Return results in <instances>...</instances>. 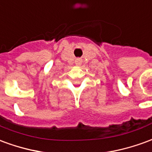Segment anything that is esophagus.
I'll return each instance as SVG.
<instances>
[{
    "instance_id": "esophagus-1",
    "label": "esophagus",
    "mask_w": 152,
    "mask_h": 152,
    "mask_svg": "<svg viewBox=\"0 0 152 152\" xmlns=\"http://www.w3.org/2000/svg\"><path fill=\"white\" fill-rule=\"evenodd\" d=\"M75 63H76V66H80L81 63H82V60L80 59V58H77V59H76V61H75Z\"/></svg>"
}]
</instances>
